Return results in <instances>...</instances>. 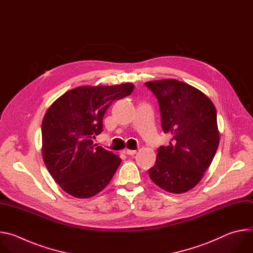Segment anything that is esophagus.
<instances>
[{"instance_id": "1", "label": "esophagus", "mask_w": 253, "mask_h": 253, "mask_svg": "<svg viewBox=\"0 0 253 253\" xmlns=\"http://www.w3.org/2000/svg\"><path fill=\"white\" fill-rule=\"evenodd\" d=\"M136 153H137L136 150H130V149L125 150V154H127V155H135Z\"/></svg>"}]
</instances>
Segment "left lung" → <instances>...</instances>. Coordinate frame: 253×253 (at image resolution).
<instances>
[{
  "label": "left lung",
  "mask_w": 253,
  "mask_h": 253,
  "mask_svg": "<svg viewBox=\"0 0 253 253\" xmlns=\"http://www.w3.org/2000/svg\"><path fill=\"white\" fill-rule=\"evenodd\" d=\"M158 100L161 127L171 135L160 146L148 172L152 181L170 193H184L203 177L218 148L216 109L198 89L175 79L145 83Z\"/></svg>",
  "instance_id": "obj_1"
}]
</instances>
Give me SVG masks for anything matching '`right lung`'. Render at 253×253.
<instances>
[{"label":"right lung","mask_w":253,"mask_h":253,"mask_svg":"<svg viewBox=\"0 0 253 253\" xmlns=\"http://www.w3.org/2000/svg\"><path fill=\"white\" fill-rule=\"evenodd\" d=\"M134 85L82 86L58 98L42 123V154L55 181L68 194L89 198L102 191L121 163L93 139L103 131V117L113 101L132 93Z\"/></svg>","instance_id":"right-lung-1"}]
</instances>
